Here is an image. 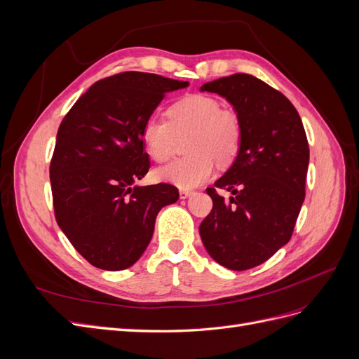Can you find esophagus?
Segmentation results:
<instances>
[{
	"label": "esophagus",
	"mask_w": 359,
	"mask_h": 359,
	"mask_svg": "<svg viewBox=\"0 0 359 359\" xmlns=\"http://www.w3.org/2000/svg\"><path fill=\"white\" fill-rule=\"evenodd\" d=\"M191 194H193L191 190H184V189L180 190V198H181V199H187V198L191 196Z\"/></svg>",
	"instance_id": "34e87169"
}]
</instances>
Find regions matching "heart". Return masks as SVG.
<instances>
[{"label":"heart","instance_id":"b5f03b06","mask_svg":"<svg viewBox=\"0 0 359 359\" xmlns=\"http://www.w3.org/2000/svg\"><path fill=\"white\" fill-rule=\"evenodd\" d=\"M165 118H148L140 128V139L151 158L168 161L178 139L187 137L190 154L156 170V178L184 190L210 181L215 172L214 160L231 163L240 151L241 124L235 112L222 109L214 97L189 94L173 103Z\"/></svg>","mask_w":359,"mask_h":359}]
</instances>
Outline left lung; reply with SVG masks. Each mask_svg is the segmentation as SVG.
Returning a JSON list of instances; mask_svg holds the SVG:
<instances>
[{"mask_svg":"<svg viewBox=\"0 0 359 359\" xmlns=\"http://www.w3.org/2000/svg\"><path fill=\"white\" fill-rule=\"evenodd\" d=\"M201 91L229 102L241 124L232 166L206 189L212 210L199 226L217 264L244 271L264 264L289 243L306 198L310 149L299 114L286 97L252 74L235 73L206 82Z\"/></svg>","mask_w":359,"mask_h":359,"instance_id":"obj_1","label":"left lung"}]
</instances>
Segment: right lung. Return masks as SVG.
<instances>
[{
  "label": "right lung",
  "mask_w": 359,
  "mask_h": 359,
  "mask_svg": "<svg viewBox=\"0 0 359 359\" xmlns=\"http://www.w3.org/2000/svg\"><path fill=\"white\" fill-rule=\"evenodd\" d=\"M189 82L124 72L95 82L64 116L50 160L55 219L72 245L100 269L144 255L158 211L180 198L170 184L136 186L149 169L140 128L166 93Z\"/></svg>",
  "instance_id": "obj_1"
}]
</instances>
